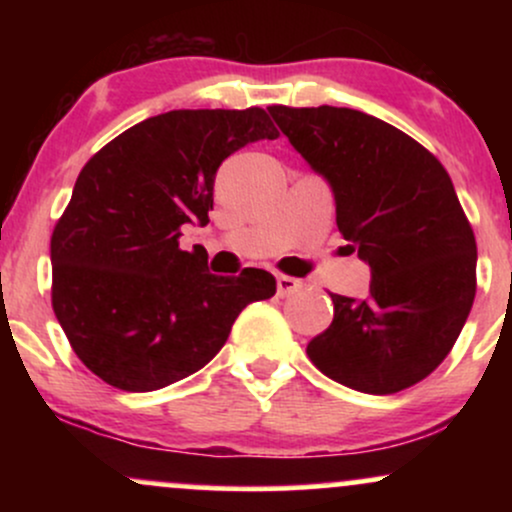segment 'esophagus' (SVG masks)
Segmentation results:
<instances>
[{
  "mask_svg": "<svg viewBox=\"0 0 512 512\" xmlns=\"http://www.w3.org/2000/svg\"><path fill=\"white\" fill-rule=\"evenodd\" d=\"M303 289V281L301 279H293V276H286V274H279L276 276V291H279V296H291V293L301 291Z\"/></svg>",
  "mask_w": 512,
  "mask_h": 512,
  "instance_id": "1",
  "label": "esophagus"
}]
</instances>
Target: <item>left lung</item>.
Segmentation results:
<instances>
[{
    "label": "left lung",
    "mask_w": 512,
    "mask_h": 512,
    "mask_svg": "<svg viewBox=\"0 0 512 512\" xmlns=\"http://www.w3.org/2000/svg\"><path fill=\"white\" fill-rule=\"evenodd\" d=\"M269 115L330 182L339 233L373 276L361 301L330 293L334 320L308 344L310 361L368 395L421 383L450 354L477 293V240L448 170L361 110L272 105Z\"/></svg>",
    "instance_id": "obj_1"
}]
</instances>
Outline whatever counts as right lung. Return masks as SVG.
Listing matches in <instances>:
<instances>
[{"mask_svg":"<svg viewBox=\"0 0 512 512\" xmlns=\"http://www.w3.org/2000/svg\"><path fill=\"white\" fill-rule=\"evenodd\" d=\"M276 137L262 108L170 110L81 168L50 240L52 310L91 373L125 392L178 383L219 354L245 305L274 296L269 272L209 274L180 236L209 223L221 163Z\"/></svg>","mask_w":512,"mask_h":512,"instance_id":"right-lung-1","label":"right lung"}]
</instances>
